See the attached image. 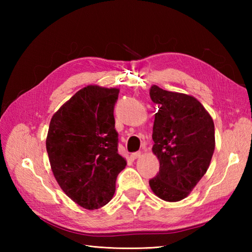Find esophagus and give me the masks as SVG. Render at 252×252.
Instances as JSON below:
<instances>
[{"instance_id":"34e87169","label":"esophagus","mask_w":252,"mask_h":252,"mask_svg":"<svg viewBox=\"0 0 252 252\" xmlns=\"http://www.w3.org/2000/svg\"><path fill=\"white\" fill-rule=\"evenodd\" d=\"M141 155H142V153L141 152H136V153H132L131 154V158L134 160V159H137V158H140L141 157Z\"/></svg>"}]
</instances>
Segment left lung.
Returning a JSON list of instances; mask_svg holds the SVG:
<instances>
[{"label": "left lung", "mask_w": 252, "mask_h": 252, "mask_svg": "<svg viewBox=\"0 0 252 252\" xmlns=\"http://www.w3.org/2000/svg\"><path fill=\"white\" fill-rule=\"evenodd\" d=\"M149 95L158 111L153 127V153L159 173L149 181L162 200L184 199L206 174L216 147L215 123L194 96L153 85Z\"/></svg>", "instance_id": "obj_1"}]
</instances>
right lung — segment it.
<instances>
[{
	"mask_svg": "<svg viewBox=\"0 0 252 252\" xmlns=\"http://www.w3.org/2000/svg\"><path fill=\"white\" fill-rule=\"evenodd\" d=\"M119 89L88 85L53 115L46 137L51 168L63 192L80 207L107 205L126 160L118 154L114 107Z\"/></svg>",
	"mask_w": 252,
	"mask_h": 252,
	"instance_id": "add662e5",
	"label": "right lung"
}]
</instances>
